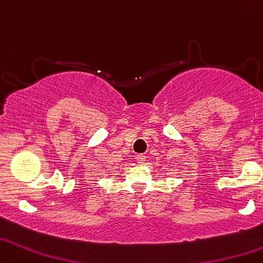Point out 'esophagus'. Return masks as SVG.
Returning a JSON list of instances; mask_svg holds the SVG:
<instances>
[{
  "mask_svg": "<svg viewBox=\"0 0 263 263\" xmlns=\"http://www.w3.org/2000/svg\"><path fill=\"white\" fill-rule=\"evenodd\" d=\"M145 155H144V154H138L137 155V163L138 164H143L144 163V161H145Z\"/></svg>",
  "mask_w": 263,
  "mask_h": 263,
  "instance_id": "34e87169",
  "label": "esophagus"
}]
</instances>
